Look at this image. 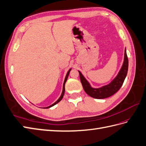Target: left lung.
<instances>
[{"instance_id": "1", "label": "left lung", "mask_w": 146, "mask_h": 146, "mask_svg": "<svg viewBox=\"0 0 146 146\" xmlns=\"http://www.w3.org/2000/svg\"><path fill=\"white\" fill-rule=\"evenodd\" d=\"M127 70H128V59L126 54V48L124 50V61L119 71L117 76L113 79L110 82L104 85L99 88H94L91 86L90 83L85 79V77L80 72V71L78 70L79 72L80 79L82 85L84 90L90 97L97 98V99H103L111 97V95H114L116 92L119 90L121 87L124 82V79L126 77Z\"/></svg>"}]
</instances>
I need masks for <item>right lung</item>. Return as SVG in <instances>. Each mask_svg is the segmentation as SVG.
<instances>
[{
  "mask_svg": "<svg viewBox=\"0 0 146 146\" xmlns=\"http://www.w3.org/2000/svg\"><path fill=\"white\" fill-rule=\"evenodd\" d=\"M71 69H72V68H70L69 70H68V72H67V74H66V77H65V79H64V83H63V88H62V94H61V96H60V97L59 98V99L58 100H57L56 102H54V104H52V105H49V106H47V107H44V108H51V107H52V106H53L54 105H56L57 104H58V103H59L60 101H61L62 99V98H63V96H64V92H65V84H66V81H67V78H68V76H69V73H70V71L71 70Z\"/></svg>",
  "mask_w": 146,
  "mask_h": 146,
  "instance_id": "add662e5",
  "label": "right lung"
}]
</instances>
